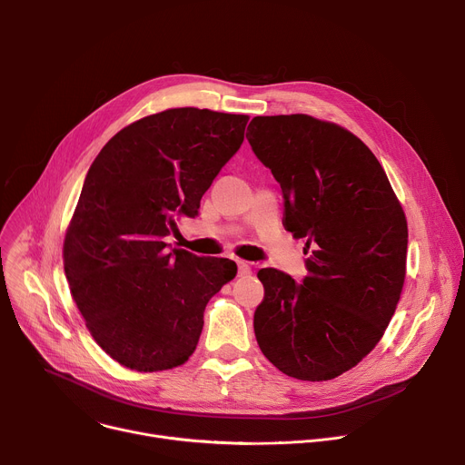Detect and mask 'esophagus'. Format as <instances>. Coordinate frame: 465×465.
I'll list each match as a JSON object with an SVG mask.
<instances>
[{
  "label": "esophagus",
  "instance_id": "34e87169",
  "mask_svg": "<svg viewBox=\"0 0 465 465\" xmlns=\"http://www.w3.org/2000/svg\"><path fill=\"white\" fill-rule=\"evenodd\" d=\"M237 274L239 278H246L252 274V267L246 261H237Z\"/></svg>",
  "mask_w": 465,
  "mask_h": 465
}]
</instances>
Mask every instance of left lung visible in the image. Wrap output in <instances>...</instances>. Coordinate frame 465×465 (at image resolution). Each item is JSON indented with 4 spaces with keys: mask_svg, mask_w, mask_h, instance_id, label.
Masks as SVG:
<instances>
[{
    "mask_svg": "<svg viewBox=\"0 0 465 465\" xmlns=\"http://www.w3.org/2000/svg\"><path fill=\"white\" fill-rule=\"evenodd\" d=\"M246 138L280 182L285 230L305 237L307 276L261 269L257 344L280 371L329 381L381 341L405 272L409 228L373 153L350 130L305 114L257 115Z\"/></svg>",
    "mask_w": 465,
    "mask_h": 465,
    "instance_id": "1",
    "label": "left lung"
}]
</instances>
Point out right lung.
<instances>
[{
    "instance_id": "add662e5",
    "label": "right lung",
    "mask_w": 465,
    "mask_h": 465,
    "mask_svg": "<svg viewBox=\"0 0 465 465\" xmlns=\"http://www.w3.org/2000/svg\"><path fill=\"white\" fill-rule=\"evenodd\" d=\"M248 115L171 108L119 130L94 160L64 239V272L95 342L119 364H183L204 309L235 262L173 248L178 217L201 198L244 140Z\"/></svg>"
}]
</instances>
